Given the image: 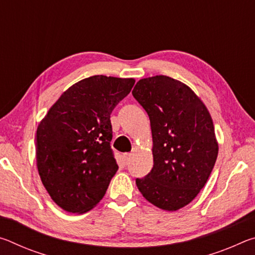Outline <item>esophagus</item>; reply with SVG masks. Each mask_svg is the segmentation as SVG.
<instances>
[{
  "label": "esophagus",
  "instance_id": "1",
  "mask_svg": "<svg viewBox=\"0 0 255 255\" xmlns=\"http://www.w3.org/2000/svg\"><path fill=\"white\" fill-rule=\"evenodd\" d=\"M130 156H131L130 153H125L124 154V159L127 162V161H129V159H130Z\"/></svg>",
  "mask_w": 255,
  "mask_h": 255
}]
</instances>
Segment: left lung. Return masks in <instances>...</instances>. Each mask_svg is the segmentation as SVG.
Masks as SVG:
<instances>
[{
	"label": "left lung",
	"mask_w": 255,
	"mask_h": 255,
	"mask_svg": "<svg viewBox=\"0 0 255 255\" xmlns=\"http://www.w3.org/2000/svg\"><path fill=\"white\" fill-rule=\"evenodd\" d=\"M132 96L147 112L154 165L136 179L150 204L175 211L190 204L205 187L218 155L211 116L197 94L165 75L137 82Z\"/></svg>",
	"instance_id": "8db88e82"
}]
</instances>
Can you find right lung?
Returning a JSON list of instances; mask_svg holds the SVG:
<instances>
[{
  "label": "right lung",
  "instance_id": "right-lung-1",
  "mask_svg": "<svg viewBox=\"0 0 255 255\" xmlns=\"http://www.w3.org/2000/svg\"><path fill=\"white\" fill-rule=\"evenodd\" d=\"M133 79L94 75L64 92L37 128L41 182L60 208L83 214L99 204L118 164L110 141V115Z\"/></svg>",
  "mask_w": 255,
  "mask_h": 255
}]
</instances>
